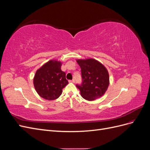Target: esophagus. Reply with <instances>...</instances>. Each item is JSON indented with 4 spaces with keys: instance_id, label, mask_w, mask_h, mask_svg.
<instances>
[{
    "instance_id": "esophagus-1",
    "label": "esophagus",
    "mask_w": 150,
    "mask_h": 150,
    "mask_svg": "<svg viewBox=\"0 0 150 150\" xmlns=\"http://www.w3.org/2000/svg\"><path fill=\"white\" fill-rule=\"evenodd\" d=\"M69 82H71V83H74L75 82V79H72V80H69Z\"/></svg>"
}]
</instances>
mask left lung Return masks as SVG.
<instances>
[{
  "label": "left lung",
  "mask_w": 150,
  "mask_h": 150,
  "mask_svg": "<svg viewBox=\"0 0 150 150\" xmlns=\"http://www.w3.org/2000/svg\"><path fill=\"white\" fill-rule=\"evenodd\" d=\"M77 62L81 69L82 83L77 84L76 87L80 90L81 96L88 101L102 96L110 84L106 67L93 59L77 60Z\"/></svg>",
  "instance_id": "8db88e82"
}]
</instances>
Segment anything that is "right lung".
I'll return each mask as SVG.
<instances>
[{
	"label": "right lung",
	"instance_id": "right-lung-1",
	"mask_svg": "<svg viewBox=\"0 0 150 150\" xmlns=\"http://www.w3.org/2000/svg\"><path fill=\"white\" fill-rule=\"evenodd\" d=\"M61 67L60 62L50 61L36 71L34 85L40 96L51 101L61 96L62 89L69 83Z\"/></svg>",
	"mask_w": 150,
	"mask_h": 150
}]
</instances>
